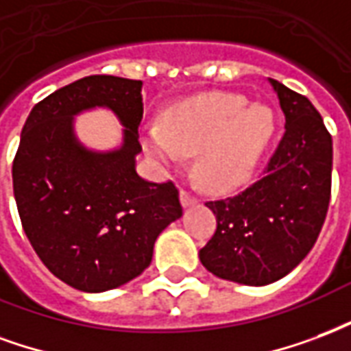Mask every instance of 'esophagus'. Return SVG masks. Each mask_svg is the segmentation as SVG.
I'll return each mask as SVG.
<instances>
[{"label": "esophagus", "instance_id": "34e87169", "mask_svg": "<svg viewBox=\"0 0 351 351\" xmlns=\"http://www.w3.org/2000/svg\"><path fill=\"white\" fill-rule=\"evenodd\" d=\"M181 204H183V207L194 206V204H198V196H196L193 191H186V189H183V191H181Z\"/></svg>", "mask_w": 351, "mask_h": 351}]
</instances>
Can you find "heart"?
Masks as SVG:
<instances>
[{
    "mask_svg": "<svg viewBox=\"0 0 351 351\" xmlns=\"http://www.w3.org/2000/svg\"><path fill=\"white\" fill-rule=\"evenodd\" d=\"M273 127L267 106H247L239 95L209 93L172 106L162 125H147L144 147L162 165H178L185 153H196L202 183L226 191L249 178Z\"/></svg>",
    "mask_w": 351,
    "mask_h": 351,
    "instance_id": "1",
    "label": "heart"
}]
</instances>
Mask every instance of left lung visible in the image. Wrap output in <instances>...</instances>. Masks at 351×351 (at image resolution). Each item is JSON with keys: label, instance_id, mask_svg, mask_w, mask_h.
<instances>
[{"label": "left lung", "instance_id": "8db88e82", "mask_svg": "<svg viewBox=\"0 0 351 351\" xmlns=\"http://www.w3.org/2000/svg\"><path fill=\"white\" fill-rule=\"evenodd\" d=\"M286 130L260 178L234 196L209 200L217 217L200 262L232 282L263 286L311 252L331 200L333 140L305 95L271 78Z\"/></svg>", "mask_w": 351, "mask_h": 351}]
</instances>
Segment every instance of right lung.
<instances>
[{
    "mask_svg": "<svg viewBox=\"0 0 351 351\" xmlns=\"http://www.w3.org/2000/svg\"><path fill=\"white\" fill-rule=\"evenodd\" d=\"M95 106L125 125L119 150L95 154L73 136L72 117ZM142 116V82L93 74L48 95L25 119L12 162L18 215L40 262L76 290L138 277L158 234L183 215L173 181L151 183L134 170Z\"/></svg>",
    "mask_w": 351,
    "mask_h": 351,
    "instance_id": "add662e5",
    "label": "right lung"
}]
</instances>
